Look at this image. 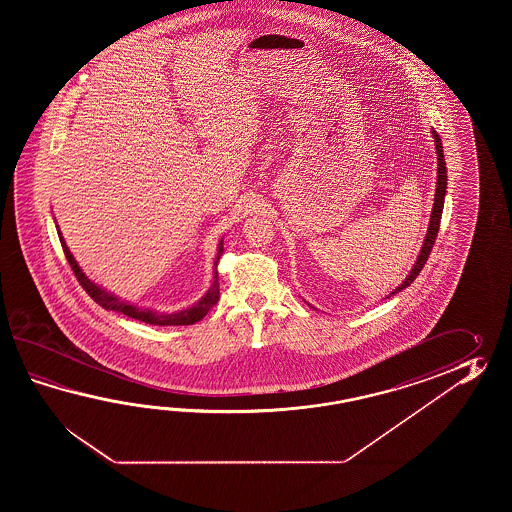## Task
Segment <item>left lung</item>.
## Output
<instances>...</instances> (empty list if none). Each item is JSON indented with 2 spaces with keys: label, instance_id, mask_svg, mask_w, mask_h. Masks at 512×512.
I'll return each instance as SVG.
<instances>
[{
  "label": "left lung",
  "instance_id": "8db88e82",
  "mask_svg": "<svg viewBox=\"0 0 512 512\" xmlns=\"http://www.w3.org/2000/svg\"><path fill=\"white\" fill-rule=\"evenodd\" d=\"M432 135H434L435 152H437V186H435L434 208H432V216H430V225H428V232H426L423 247H421V252H419V256H417V261H415L412 271H410V274L406 276V280H404L397 289H393L390 296L406 289V287L419 276V272L423 271L426 260H428V256H430V252H432V247H434L435 238H437V230H439V223H441V214H443L446 194V163L445 155H443V142H441V137L437 135V131L435 130H432Z\"/></svg>",
  "mask_w": 512,
  "mask_h": 512
}]
</instances>
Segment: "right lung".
Instances as JSON below:
<instances>
[{
    "label": "right lung",
    "instance_id": "add662e5",
    "mask_svg": "<svg viewBox=\"0 0 512 512\" xmlns=\"http://www.w3.org/2000/svg\"><path fill=\"white\" fill-rule=\"evenodd\" d=\"M58 238H60V243H62V249H64L67 261H69L71 269L75 272L78 282L84 287V291H86L98 305H102V307L108 309V311L122 313V315L130 316V318H135V320H141V322H146V324H152V326H190V324L199 322L214 305L218 304L219 282L218 271H216V269H214V282L210 285L207 294H205L199 302L192 305V307L183 309V311H177V313H159V311L142 309V307L130 304V302H126V300H120L115 294L108 293L106 289L98 287L97 283H93L87 278L86 274L82 272V269L78 267L77 260L73 258V254L69 251L66 241L62 238L60 229H58ZM221 254H223V240L219 241L218 258L214 261V267H218L219 256H221Z\"/></svg>",
    "mask_w": 512,
    "mask_h": 512
}]
</instances>
